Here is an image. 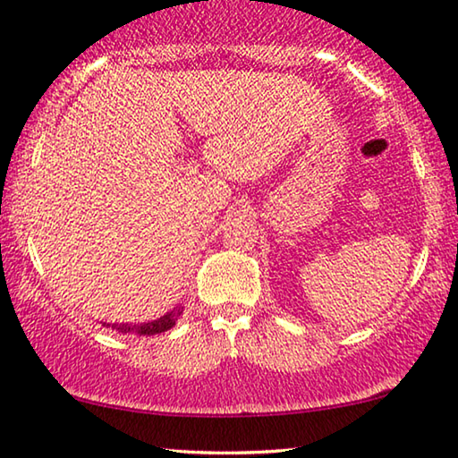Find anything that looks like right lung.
Wrapping results in <instances>:
<instances>
[{"instance_id":"add662e5","label":"right lung","mask_w":458,"mask_h":458,"mask_svg":"<svg viewBox=\"0 0 458 458\" xmlns=\"http://www.w3.org/2000/svg\"><path fill=\"white\" fill-rule=\"evenodd\" d=\"M184 307H174L172 311H167L162 318L153 319V321H143V324H103L107 327H112L115 332L122 334H137V336H153V334H162L167 332L170 327L176 326V321L180 315H182Z\"/></svg>"}]
</instances>
